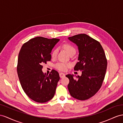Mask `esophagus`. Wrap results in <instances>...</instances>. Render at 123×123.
<instances>
[{
    "label": "esophagus",
    "mask_w": 123,
    "mask_h": 123,
    "mask_svg": "<svg viewBox=\"0 0 123 123\" xmlns=\"http://www.w3.org/2000/svg\"><path fill=\"white\" fill-rule=\"evenodd\" d=\"M59 75H60V78H63L65 76V74L63 73H60Z\"/></svg>",
    "instance_id": "1"
}]
</instances>
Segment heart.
<instances>
[{
  "mask_svg": "<svg viewBox=\"0 0 123 123\" xmlns=\"http://www.w3.org/2000/svg\"><path fill=\"white\" fill-rule=\"evenodd\" d=\"M63 47L64 49L67 50V51L68 53V54L70 52L73 51H75V49L74 47L72 46L69 43H65L63 45ZM58 52V49L56 48L54 50H53L52 53V56L53 57H55V56L57 55ZM71 66L70 63H66L64 62H59L58 63L55 64V68L58 69V70L60 71H65L67 70L68 68H69Z\"/></svg>",
  "mask_w": 123,
  "mask_h": 123,
  "instance_id": "b5f03b06",
  "label": "heart"
}]
</instances>
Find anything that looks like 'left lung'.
<instances>
[{
    "instance_id": "8db88e82",
    "label": "left lung",
    "mask_w": 123,
    "mask_h": 123,
    "mask_svg": "<svg viewBox=\"0 0 123 123\" xmlns=\"http://www.w3.org/2000/svg\"><path fill=\"white\" fill-rule=\"evenodd\" d=\"M78 47V61L75 70H82L81 76L68 74V89L72 97L85 100L94 96L101 87L105 77L107 60L99 42L85 34L68 37Z\"/></svg>"
}]
</instances>
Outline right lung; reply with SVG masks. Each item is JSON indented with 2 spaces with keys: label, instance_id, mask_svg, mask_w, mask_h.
Wrapping results in <instances>:
<instances>
[{
  "label": "right lung",
  "instance_id": "obj_1",
  "mask_svg": "<svg viewBox=\"0 0 123 123\" xmlns=\"http://www.w3.org/2000/svg\"><path fill=\"white\" fill-rule=\"evenodd\" d=\"M59 40L35 37L24 43L18 53L17 72L20 84L25 93L35 102H46L55 96L59 74L53 70L45 75L42 65L51 60L52 49Z\"/></svg>",
  "mask_w": 123,
  "mask_h": 123
}]
</instances>
